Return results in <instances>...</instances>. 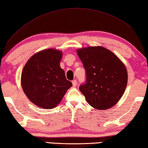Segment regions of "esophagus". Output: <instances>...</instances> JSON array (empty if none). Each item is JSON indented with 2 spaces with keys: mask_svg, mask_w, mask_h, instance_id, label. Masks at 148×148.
<instances>
[{
  "mask_svg": "<svg viewBox=\"0 0 148 148\" xmlns=\"http://www.w3.org/2000/svg\"><path fill=\"white\" fill-rule=\"evenodd\" d=\"M72 83H73V87H76V85H77V80H75H75L72 81Z\"/></svg>",
  "mask_w": 148,
  "mask_h": 148,
  "instance_id": "esophagus-1",
  "label": "esophagus"
}]
</instances>
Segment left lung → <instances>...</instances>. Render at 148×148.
Returning <instances> with one entry per match:
<instances>
[{"instance_id": "obj_1", "label": "left lung", "mask_w": 148, "mask_h": 148, "mask_svg": "<svg viewBox=\"0 0 148 148\" xmlns=\"http://www.w3.org/2000/svg\"><path fill=\"white\" fill-rule=\"evenodd\" d=\"M85 69L86 81L79 90L93 108L105 110L118 103L126 89V69L116 56L104 47L77 50Z\"/></svg>"}]
</instances>
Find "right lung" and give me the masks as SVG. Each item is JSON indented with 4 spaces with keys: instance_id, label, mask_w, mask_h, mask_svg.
I'll use <instances>...</instances> for the list:
<instances>
[{
    "instance_id": "right-lung-1",
    "label": "right lung",
    "mask_w": 148,
    "mask_h": 148,
    "mask_svg": "<svg viewBox=\"0 0 148 148\" xmlns=\"http://www.w3.org/2000/svg\"><path fill=\"white\" fill-rule=\"evenodd\" d=\"M61 57V52L53 49L41 51L29 59L22 70L24 92L39 107L55 108L73 85L60 67Z\"/></svg>"
}]
</instances>
